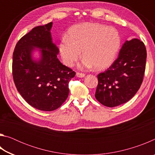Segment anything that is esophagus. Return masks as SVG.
<instances>
[{
  "label": "esophagus",
  "instance_id": "1",
  "mask_svg": "<svg viewBox=\"0 0 155 155\" xmlns=\"http://www.w3.org/2000/svg\"><path fill=\"white\" fill-rule=\"evenodd\" d=\"M76 75H77V77H79V78H83L85 76V74H83V73H80V72H77Z\"/></svg>",
  "mask_w": 155,
  "mask_h": 155
}]
</instances>
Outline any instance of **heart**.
Listing matches in <instances>:
<instances>
[{
	"mask_svg": "<svg viewBox=\"0 0 155 155\" xmlns=\"http://www.w3.org/2000/svg\"><path fill=\"white\" fill-rule=\"evenodd\" d=\"M121 46V37L115 28L98 23L72 27L61 39L59 51L64 64L72 67L81 56V67L103 70L114 62Z\"/></svg>",
	"mask_w": 155,
	"mask_h": 155,
	"instance_id": "b5f03b06",
	"label": "heart"
}]
</instances>
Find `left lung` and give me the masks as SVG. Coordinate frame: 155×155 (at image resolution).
I'll return each instance as SVG.
<instances>
[{
  "label": "left lung",
  "instance_id": "obj_1",
  "mask_svg": "<svg viewBox=\"0 0 155 155\" xmlns=\"http://www.w3.org/2000/svg\"><path fill=\"white\" fill-rule=\"evenodd\" d=\"M146 55L142 41L136 38L126 41L117 59L98 75L97 101L104 106L114 107L132 98L142 83Z\"/></svg>",
  "mask_w": 155,
  "mask_h": 155
}]
</instances>
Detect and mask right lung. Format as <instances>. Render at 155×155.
Listing matches in <instances>:
<instances>
[{
	"mask_svg": "<svg viewBox=\"0 0 155 155\" xmlns=\"http://www.w3.org/2000/svg\"><path fill=\"white\" fill-rule=\"evenodd\" d=\"M52 22L33 28L18 41L13 54L12 73L18 92L27 103L41 111H54L69 94L68 84L75 72L57 58L59 51L52 42ZM40 50V58L32 52Z\"/></svg>",
	"mask_w": 155,
	"mask_h": 155,
	"instance_id": "add662e5",
	"label": "right lung"
}]
</instances>
